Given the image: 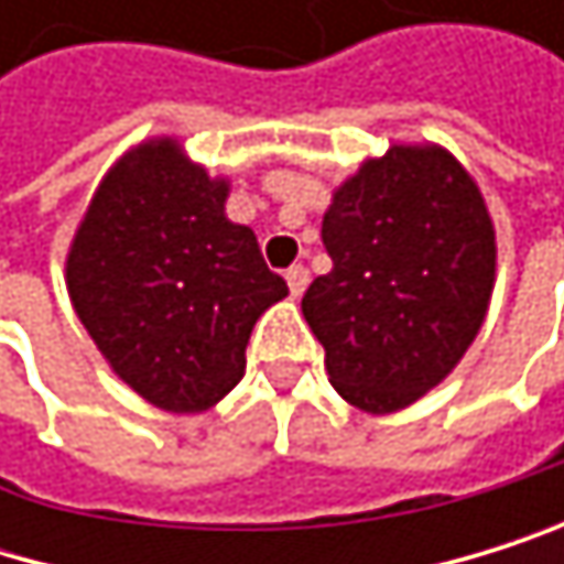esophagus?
Instances as JSON below:
<instances>
[{
	"instance_id": "esophagus-1",
	"label": "esophagus",
	"mask_w": 564,
	"mask_h": 564,
	"mask_svg": "<svg viewBox=\"0 0 564 564\" xmlns=\"http://www.w3.org/2000/svg\"><path fill=\"white\" fill-rule=\"evenodd\" d=\"M307 280H311V273H307V267H291L288 270V288H291V297H301L304 291H307Z\"/></svg>"
}]
</instances>
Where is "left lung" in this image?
Instances as JSON below:
<instances>
[{
	"mask_svg": "<svg viewBox=\"0 0 564 564\" xmlns=\"http://www.w3.org/2000/svg\"><path fill=\"white\" fill-rule=\"evenodd\" d=\"M332 273L301 311L338 395L395 413L440 386L477 338L497 243L477 182L440 144H392L335 188Z\"/></svg>",
	"mask_w": 564,
	"mask_h": 564,
	"instance_id": "8db88e82",
	"label": "left lung"
}]
</instances>
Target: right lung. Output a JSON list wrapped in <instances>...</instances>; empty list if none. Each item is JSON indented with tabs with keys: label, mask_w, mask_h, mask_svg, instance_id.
Returning a JSON list of instances; mask_svg holds the SVG:
<instances>
[{
	"label": "right lung",
	"mask_w": 564,
	"mask_h": 564,
	"mask_svg": "<svg viewBox=\"0 0 564 564\" xmlns=\"http://www.w3.org/2000/svg\"><path fill=\"white\" fill-rule=\"evenodd\" d=\"M229 182L172 138L107 172L67 253V291L97 351L165 413H203L247 368L257 317L288 297L250 226L226 219Z\"/></svg>",
	"instance_id": "add662e5"
}]
</instances>
